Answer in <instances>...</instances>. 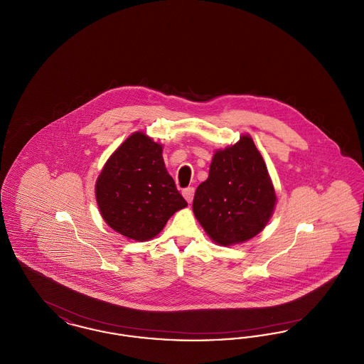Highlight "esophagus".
<instances>
[{
  "instance_id": "1",
  "label": "esophagus",
  "mask_w": 364,
  "mask_h": 364,
  "mask_svg": "<svg viewBox=\"0 0 364 364\" xmlns=\"http://www.w3.org/2000/svg\"><path fill=\"white\" fill-rule=\"evenodd\" d=\"M193 193H195V190H193L192 187L183 190V196H184V199H186L188 203L192 202V199H193Z\"/></svg>"
}]
</instances>
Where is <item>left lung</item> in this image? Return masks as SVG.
<instances>
[{"label":"left lung","mask_w":364,"mask_h":364,"mask_svg":"<svg viewBox=\"0 0 364 364\" xmlns=\"http://www.w3.org/2000/svg\"><path fill=\"white\" fill-rule=\"evenodd\" d=\"M276 203L264 159L252 138L244 134L235 144L214 151L208 180L195 191L192 210L208 237L229 247L260 233Z\"/></svg>","instance_id":"8db88e82"}]
</instances>
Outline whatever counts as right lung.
<instances>
[{
  "instance_id": "1",
  "label": "right lung",
  "mask_w": 364,
  "mask_h": 364,
  "mask_svg": "<svg viewBox=\"0 0 364 364\" xmlns=\"http://www.w3.org/2000/svg\"><path fill=\"white\" fill-rule=\"evenodd\" d=\"M162 150L144 132H134L107 158L97 178L100 213L127 239H154L176 211L188 206L166 171Z\"/></svg>"
}]
</instances>
